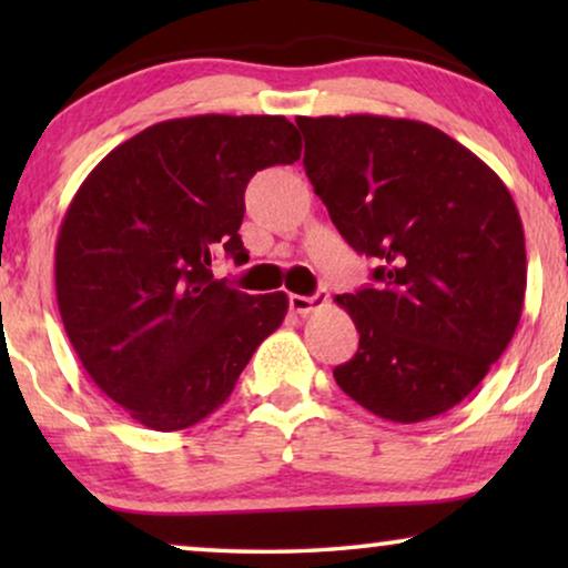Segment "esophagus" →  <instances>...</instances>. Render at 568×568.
<instances>
[{
    "mask_svg": "<svg viewBox=\"0 0 568 568\" xmlns=\"http://www.w3.org/2000/svg\"><path fill=\"white\" fill-rule=\"evenodd\" d=\"M325 305H328V292L325 290L315 292L313 297H302V294H292L290 297V307L300 315H310L315 313V310H323Z\"/></svg>",
    "mask_w": 568,
    "mask_h": 568,
    "instance_id": "obj_1",
    "label": "esophagus"
}]
</instances>
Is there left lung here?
Here are the masks:
<instances>
[{"label":"left lung","mask_w":568,"mask_h":568,"mask_svg":"<svg viewBox=\"0 0 568 568\" xmlns=\"http://www.w3.org/2000/svg\"><path fill=\"white\" fill-rule=\"evenodd\" d=\"M297 126L305 173L341 237L379 261L375 286L336 297L359 348L333 377L387 422L447 414L523 315L525 232L509 189L429 123L354 113L300 115Z\"/></svg>","instance_id":"left-lung-1"}]
</instances>
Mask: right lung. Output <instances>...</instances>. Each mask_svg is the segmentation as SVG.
<instances>
[{"instance_id":"1","label":"right lung","mask_w":568,"mask_h":568,"mask_svg":"<svg viewBox=\"0 0 568 568\" xmlns=\"http://www.w3.org/2000/svg\"><path fill=\"white\" fill-rule=\"evenodd\" d=\"M300 152L284 115H189L126 139L74 193L57 240L61 323L92 383L146 429L214 414L282 325L286 294L216 282L212 255L245 258L247 181Z\"/></svg>"}]
</instances>
